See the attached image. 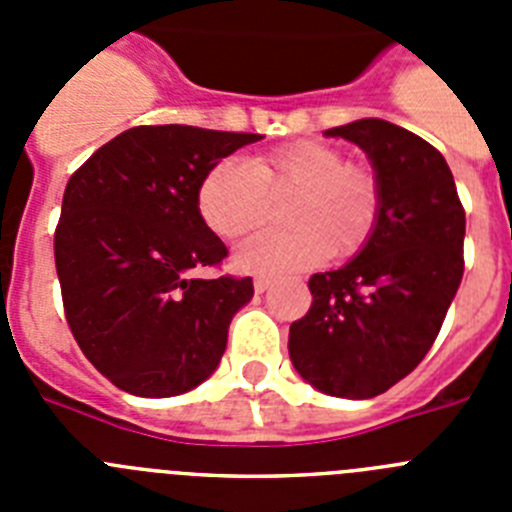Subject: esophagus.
I'll list each match as a JSON object with an SVG mask.
<instances>
[{
	"label": "esophagus",
	"instance_id": "1",
	"mask_svg": "<svg viewBox=\"0 0 512 512\" xmlns=\"http://www.w3.org/2000/svg\"><path fill=\"white\" fill-rule=\"evenodd\" d=\"M269 287H271V279L269 277H259V279H256V282H253V289H256L259 295H264V292Z\"/></svg>",
	"mask_w": 512,
	"mask_h": 512
}]
</instances>
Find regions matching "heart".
<instances>
[{
  "label": "heart",
  "mask_w": 512,
  "mask_h": 512,
  "mask_svg": "<svg viewBox=\"0 0 512 512\" xmlns=\"http://www.w3.org/2000/svg\"><path fill=\"white\" fill-rule=\"evenodd\" d=\"M284 210L289 230L248 238L235 264L256 274H284L318 266L330 253L351 259L372 241L382 215L377 171L325 140H295L243 161H217L197 187V212L215 235L233 241L261 228L271 202Z\"/></svg>",
  "instance_id": "b5f03b06"
}]
</instances>
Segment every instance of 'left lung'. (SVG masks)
<instances>
[{
	"label": "left lung",
	"instance_id": "8db88e82",
	"mask_svg": "<svg viewBox=\"0 0 512 512\" xmlns=\"http://www.w3.org/2000/svg\"><path fill=\"white\" fill-rule=\"evenodd\" d=\"M325 135L372 158L382 215L354 261L310 277L312 305L289 325V359L325 395L366 400L431 351L464 274L467 217L446 158L420 135L377 117Z\"/></svg>",
	"mask_w": 512,
	"mask_h": 512
}]
</instances>
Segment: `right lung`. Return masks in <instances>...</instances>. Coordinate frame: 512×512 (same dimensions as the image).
<instances>
[{"instance_id": "1", "label": "right lung", "mask_w": 512, "mask_h": 512, "mask_svg": "<svg viewBox=\"0 0 512 512\" xmlns=\"http://www.w3.org/2000/svg\"><path fill=\"white\" fill-rule=\"evenodd\" d=\"M256 133L138 125L71 174L53 235L63 312L99 374L138 397L205 382L228 343L251 277L192 279L225 243L197 212L202 176Z\"/></svg>"}]
</instances>
